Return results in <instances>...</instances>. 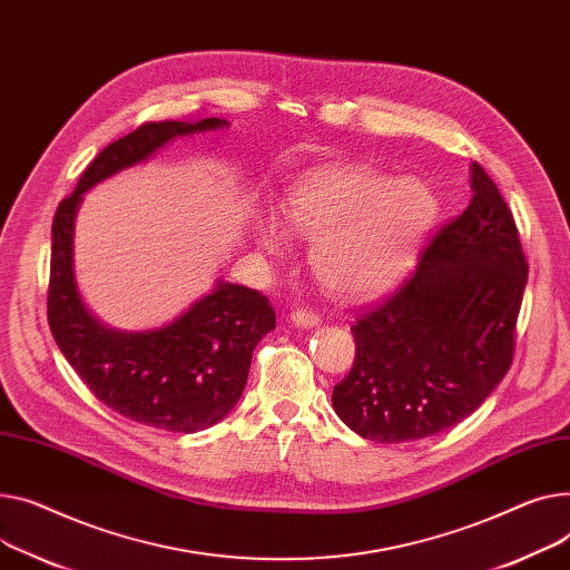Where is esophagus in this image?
Here are the masks:
<instances>
[{
    "instance_id": "34e87169",
    "label": "esophagus",
    "mask_w": 570,
    "mask_h": 570,
    "mask_svg": "<svg viewBox=\"0 0 570 570\" xmlns=\"http://www.w3.org/2000/svg\"><path fill=\"white\" fill-rule=\"evenodd\" d=\"M291 321L297 327H316L321 323V316L316 312H309V309H297V312L291 314Z\"/></svg>"
}]
</instances>
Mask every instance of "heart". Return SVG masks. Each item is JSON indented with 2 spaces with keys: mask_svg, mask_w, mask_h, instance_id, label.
I'll use <instances>...</instances> for the list:
<instances>
[{
  "mask_svg": "<svg viewBox=\"0 0 570 570\" xmlns=\"http://www.w3.org/2000/svg\"><path fill=\"white\" fill-rule=\"evenodd\" d=\"M288 229L312 245V271L334 297L362 299L390 288L412 263L438 217V197L414 176L392 178L362 167L309 174L286 197ZM258 243L279 254L284 226L268 217Z\"/></svg>",
  "mask_w": 570,
  "mask_h": 570,
  "instance_id": "obj_1",
  "label": "heart"
}]
</instances>
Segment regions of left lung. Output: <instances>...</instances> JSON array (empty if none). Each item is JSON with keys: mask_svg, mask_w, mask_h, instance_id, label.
Returning <instances> with one entry per match:
<instances>
[{"mask_svg": "<svg viewBox=\"0 0 570 570\" xmlns=\"http://www.w3.org/2000/svg\"><path fill=\"white\" fill-rule=\"evenodd\" d=\"M472 193L414 273L351 327L355 362L332 405L366 440L396 444L461 424L513 362L529 265L502 193L476 163Z\"/></svg>", "mask_w": 570, "mask_h": 570, "instance_id": "obj_1", "label": "left lung"}]
</instances>
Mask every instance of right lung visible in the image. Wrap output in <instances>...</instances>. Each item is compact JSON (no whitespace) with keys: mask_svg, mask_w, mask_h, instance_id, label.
I'll use <instances>...</instances> for the list:
<instances>
[{"mask_svg":"<svg viewBox=\"0 0 570 570\" xmlns=\"http://www.w3.org/2000/svg\"><path fill=\"white\" fill-rule=\"evenodd\" d=\"M222 119L141 124L111 141L82 171L52 222L48 323L59 351L87 387L114 412L169 433H197L238 403L252 353L275 330V309L254 288L219 282L213 293L165 327L124 332L102 325L72 275V226L82 193L156 154L174 137L217 130Z\"/></svg>","mask_w":570,"mask_h":570,"instance_id":"right-lung-1","label":"right lung"}]
</instances>
